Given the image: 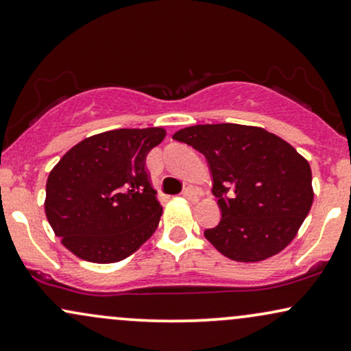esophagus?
Listing matches in <instances>:
<instances>
[{"mask_svg": "<svg viewBox=\"0 0 351 351\" xmlns=\"http://www.w3.org/2000/svg\"><path fill=\"white\" fill-rule=\"evenodd\" d=\"M182 197L184 198H187L189 202H198V192L193 187H187V189H184V192H182Z\"/></svg>", "mask_w": 351, "mask_h": 351, "instance_id": "34e87169", "label": "esophagus"}]
</instances>
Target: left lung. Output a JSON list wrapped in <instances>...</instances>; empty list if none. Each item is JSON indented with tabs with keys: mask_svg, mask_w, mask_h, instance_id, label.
I'll return each instance as SVG.
<instances>
[{
	"mask_svg": "<svg viewBox=\"0 0 351 351\" xmlns=\"http://www.w3.org/2000/svg\"><path fill=\"white\" fill-rule=\"evenodd\" d=\"M172 138L205 156L221 221L205 237L224 257L261 262L295 239L314 200L308 159L261 127L193 125Z\"/></svg>",
	"mask_w": 351,
	"mask_h": 351,
	"instance_id": "obj_1",
	"label": "left lung"
}]
</instances>
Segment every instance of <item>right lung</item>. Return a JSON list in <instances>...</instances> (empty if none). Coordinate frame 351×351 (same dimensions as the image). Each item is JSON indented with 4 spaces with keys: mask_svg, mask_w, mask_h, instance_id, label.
Segmentation results:
<instances>
[{
    "mask_svg": "<svg viewBox=\"0 0 351 351\" xmlns=\"http://www.w3.org/2000/svg\"><path fill=\"white\" fill-rule=\"evenodd\" d=\"M166 130L119 128L97 133L66 151L47 179L45 215L76 257L114 263L153 236L162 215L146 156Z\"/></svg>",
    "mask_w": 351,
    "mask_h": 351,
    "instance_id": "obj_1",
    "label": "right lung"
}]
</instances>
